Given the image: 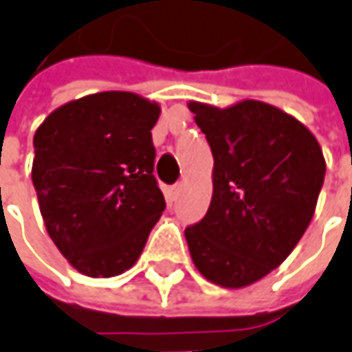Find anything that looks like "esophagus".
<instances>
[{"label": "esophagus", "mask_w": 352, "mask_h": 352, "mask_svg": "<svg viewBox=\"0 0 352 352\" xmlns=\"http://www.w3.org/2000/svg\"><path fill=\"white\" fill-rule=\"evenodd\" d=\"M179 192H181V185H175V187H171L167 190V195H169V199L175 200L179 197Z\"/></svg>", "instance_id": "obj_1"}]
</instances>
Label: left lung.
<instances>
[{
	"label": "left lung",
	"instance_id": "left-lung-1",
	"mask_svg": "<svg viewBox=\"0 0 352 352\" xmlns=\"http://www.w3.org/2000/svg\"><path fill=\"white\" fill-rule=\"evenodd\" d=\"M212 148V200L185 230L199 273L243 288L276 269L314 218L325 157L298 118L255 99L226 109L188 101Z\"/></svg>",
	"mask_w": 352,
	"mask_h": 352
}]
</instances>
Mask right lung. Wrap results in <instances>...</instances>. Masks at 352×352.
Listing matches in <instances>:
<instances>
[{
    "label": "right lung",
    "instance_id": "right-lung-1",
    "mask_svg": "<svg viewBox=\"0 0 352 352\" xmlns=\"http://www.w3.org/2000/svg\"><path fill=\"white\" fill-rule=\"evenodd\" d=\"M160 113L136 93L101 91L58 107L34 132L32 185L46 232L85 276L128 271L164 212L152 144Z\"/></svg>",
    "mask_w": 352,
    "mask_h": 352
}]
</instances>
